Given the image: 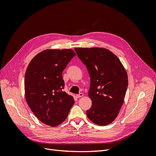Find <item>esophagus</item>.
Instances as JSON below:
<instances>
[{
    "instance_id": "esophagus-1",
    "label": "esophagus",
    "mask_w": 156,
    "mask_h": 156,
    "mask_svg": "<svg viewBox=\"0 0 156 156\" xmlns=\"http://www.w3.org/2000/svg\"><path fill=\"white\" fill-rule=\"evenodd\" d=\"M83 96H84V94H83V93H80V94H77V95L76 96V97H77V98H81V97H83Z\"/></svg>"
}]
</instances>
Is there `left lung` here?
I'll return each mask as SVG.
<instances>
[{"mask_svg":"<svg viewBox=\"0 0 156 156\" xmlns=\"http://www.w3.org/2000/svg\"><path fill=\"white\" fill-rule=\"evenodd\" d=\"M90 77L88 96L92 105L87 111L89 120L107 126L115 120L123 105L128 77L119 58L105 48H75Z\"/></svg>","mask_w":156,"mask_h":156,"instance_id":"obj_1","label":"left lung"}]
</instances>
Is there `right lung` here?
Instances as JSON below:
<instances>
[{
    "instance_id": "add662e5",
    "label": "right lung",
    "mask_w": 156,
    "mask_h": 156,
    "mask_svg": "<svg viewBox=\"0 0 156 156\" xmlns=\"http://www.w3.org/2000/svg\"><path fill=\"white\" fill-rule=\"evenodd\" d=\"M75 55L74 51L69 49H46L36 55L27 68V103L46 125L55 127L62 124L74 104L73 97L62 90V72Z\"/></svg>"
}]
</instances>
